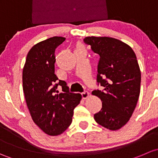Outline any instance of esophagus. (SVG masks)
<instances>
[{"label":"esophagus","mask_w":158,"mask_h":158,"mask_svg":"<svg viewBox=\"0 0 158 158\" xmlns=\"http://www.w3.org/2000/svg\"><path fill=\"white\" fill-rule=\"evenodd\" d=\"M90 95V93L88 91H84L83 93H81V96H82L83 99H87V97Z\"/></svg>","instance_id":"34e87169"}]
</instances>
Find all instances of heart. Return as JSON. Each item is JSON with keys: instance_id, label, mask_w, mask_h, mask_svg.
Here are the masks:
<instances>
[{"instance_id": "b5f03b06", "label": "heart", "mask_w": 158, "mask_h": 158, "mask_svg": "<svg viewBox=\"0 0 158 158\" xmlns=\"http://www.w3.org/2000/svg\"><path fill=\"white\" fill-rule=\"evenodd\" d=\"M84 49V48H83L82 46H81V45H78V46L77 47V50H82Z\"/></svg>"}]
</instances>
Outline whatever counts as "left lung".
<instances>
[{
  "mask_svg": "<svg viewBox=\"0 0 158 158\" xmlns=\"http://www.w3.org/2000/svg\"><path fill=\"white\" fill-rule=\"evenodd\" d=\"M97 59V85L92 91L102 101V109L94 119L110 130H117L127 123L140 94L141 71L132 48L110 37H86Z\"/></svg>",
  "mask_w": 158,
  "mask_h": 158,
  "instance_id": "1",
  "label": "left lung"
}]
</instances>
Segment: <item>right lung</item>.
<instances>
[{"label": "right lung", "instance_id": "obj_1", "mask_svg": "<svg viewBox=\"0 0 158 158\" xmlns=\"http://www.w3.org/2000/svg\"><path fill=\"white\" fill-rule=\"evenodd\" d=\"M65 38L54 36L30 50L23 70V89L32 120L45 133L58 135L72 122L81 95L71 93L65 81L55 74V48ZM60 85L63 93L56 90Z\"/></svg>", "mask_w": 158, "mask_h": 158}]
</instances>
